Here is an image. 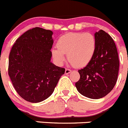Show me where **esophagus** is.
Returning a JSON list of instances; mask_svg holds the SVG:
<instances>
[{"label":"esophagus","mask_w":128,"mask_h":128,"mask_svg":"<svg viewBox=\"0 0 128 128\" xmlns=\"http://www.w3.org/2000/svg\"><path fill=\"white\" fill-rule=\"evenodd\" d=\"M71 72V70H70V69H66V70H65V74H70Z\"/></svg>","instance_id":"esophagus-1"}]
</instances>
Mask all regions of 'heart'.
Returning a JSON list of instances; mask_svg holds the SVG:
<instances>
[{"instance_id":"b5f03b06","label":"heart","mask_w":128,"mask_h":128,"mask_svg":"<svg viewBox=\"0 0 128 128\" xmlns=\"http://www.w3.org/2000/svg\"><path fill=\"white\" fill-rule=\"evenodd\" d=\"M51 54L55 61L62 64L65 60L64 54L70 63L76 68L88 65L92 60L96 48V40L94 34L90 33L72 32L61 36Z\"/></svg>"}]
</instances>
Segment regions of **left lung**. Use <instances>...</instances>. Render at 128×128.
I'll list each match as a JSON object with an SVG mask.
<instances>
[{"mask_svg":"<svg viewBox=\"0 0 128 128\" xmlns=\"http://www.w3.org/2000/svg\"><path fill=\"white\" fill-rule=\"evenodd\" d=\"M96 48L92 60L78 71L80 78L75 83L86 97L98 99L111 92L116 83L119 68L118 50L112 37L100 30L95 33Z\"/></svg>","mask_w":128,"mask_h":128,"instance_id":"8db88e82","label":"left lung"}]
</instances>
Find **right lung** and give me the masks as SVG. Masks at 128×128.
Here are the masks:
<instances>
[{
	"instance_id": "obj_1",
	"label": "right lung",
	"mask_w": 128,
	"mask_h": 128,
	"mask_svg": "<svg viewBox=\"0 0 128 128\" xmlns=\"http://www.w3.org/2000/svg\"><path fill=\"white\" fill-rule=\"evenodd\" d=\"M53 32L35 27L16 40L9 57L8 73L21 97L38 103L49 97L65 69L50 62Z\"/></svg>"
}]
</instances>
